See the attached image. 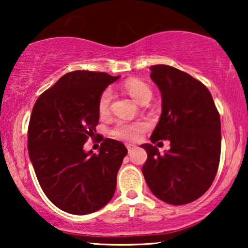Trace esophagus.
Segmentation results:
<instances>
[{"mask_svg": "<svg viewBox=\"0 0 248 248\" xmlns=\"http://www.w3.org/2000/svg\"><path fill=\"white\" fill-rule=\"evenodd\" d=\"M126 148H127V150H128V152H132L133 150H135V149H137L138 147L135 144H132V143H126Z\"/></svg>", "mask_w": 248, "mask_h": 248, "instance_id": "34e87169", "label": "esophagus"}]
</instances>
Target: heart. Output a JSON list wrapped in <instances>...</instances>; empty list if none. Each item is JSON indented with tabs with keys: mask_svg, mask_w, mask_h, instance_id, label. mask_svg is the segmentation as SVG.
I'll use <instances>...</instances> for the list:
<instances>
[{
	"mask_svg": "<svg viewBox=\"0 0 248 248\" xmlns=\"http://www.w3.org/2000/svg\"><path fill=\"white\" fill-rule=\"evenodd\" d=\"M125 93H127L133 99L139 104L148 103L152 97V91L150 87L143 81L139 79H127L122 84ZM111 99L110 90H105L99 98L98 109L100 114H106L109 108ZM145 125L143 123H127V122H118L111 131L114 137L122 140L134 141L140 137V134L144 131Z\"/></svg>",
	"mask_w": 248,
	"mask_h": 248,
	"instance_id": "heart-1",
	"label": "heart"
}]
</instances>
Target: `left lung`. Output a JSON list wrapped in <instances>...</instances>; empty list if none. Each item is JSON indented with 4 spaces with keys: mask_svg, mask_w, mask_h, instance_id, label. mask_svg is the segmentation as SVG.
<instances>
[{
    "mask_svg": "<svg viewBox=\"0 0 248 248\" xmlns=\"http://www.w3.org/2000/svg\"><path fill=\"white\" fill-rule=\"evenodd\" d=\"M150 71L162 107L150 140H169L170 149L160 154L155 145L142 144L148 154L142 172L155 198L172 205L187 204L201 198L216 177L220 116L208 88L199 80L164 64Z\"/></svg>",
    "mask_w": 248,
    "mask_h": 248,
    "instance_id": "8db88e82",
    "label": "left lung"
}]
</instances>
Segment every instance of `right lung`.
<instances>
[{
  "mask_svg": "<svg viewBox=\"0 0 248 248\" xmlns=\"http://www.w3.org/2000/svg\"><path fill=\"white\" fill-rule=\"evenodd\" d=\"M120 77L73 71L40 94L28 128V151L37 179L49 201L71 215H89L113 198L127 149L105 139L99 154L86 152L99 121L98 103Z\"/></svg>",
  "mask_w": 248,
  "mask_h": 248,
  "instance_id": "1",
  "label": "right lung"
}]
</instances>
